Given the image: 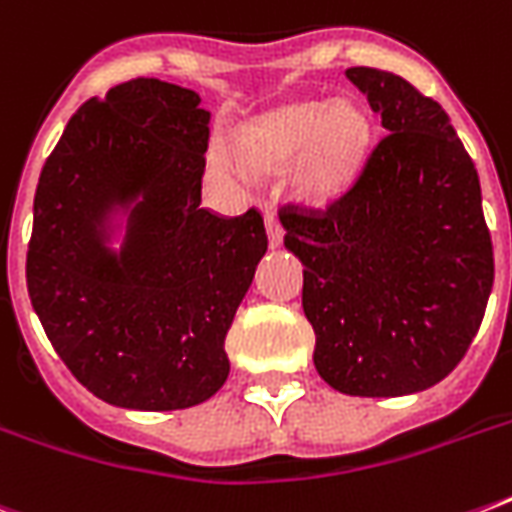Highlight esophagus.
<instances>
[{"label":"esophagus","instance_id":"1","mask_svg":"<svg viewBox=\"0 0 512 512\" xmlns=\"http://www.w3.org/2000/svg\"><path fill=\"white\" fill-rule=\"evenodd\" d=\"M265 231H268V244H271V247H279L281 239H284V228H281L279 217L273 215L271 209L265 212Z\"/></svg>","mask_w":512,"mask_h":512}]
</instances>
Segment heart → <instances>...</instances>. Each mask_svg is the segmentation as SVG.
<instances>
[{
  "instance_id": "b5f03b06",
  "label": "heart",
  "mask_w": 512,
  "mask_h": 512,
  "mask_svg": "<svg viewBox=\"0 0 512 512\" xmlns=\"http://www.w3.org/2000/svg\"><path fill=\"white\" fill-rule=\"evenodd\" d=\"M369 140V119L350 103H292L249 122L236 148L255 170H287L297 162V193L327 201L361 170Z\"/></svg>"
}]
</instances>
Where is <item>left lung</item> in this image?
I'll use <instances>...</instances> for the list:
<instances>
[{
  "instance_id": "left-lung-1",
  "label": "left lung",
  "mask_w": 512,
  "mask_h": 512,
  "mask_svg": "<svg viewBox=\"0 0 512 512\" xmlns=\"http://www.w3.org/2000/svg\"><path fill=\"white\" fill-rule=\"evenodd\" d=\"M388 135L327 209L281 207L303 260L321 380L390 398L436 385L468 353L494 284L481 183L449 116L401 76L345 71Z\"/></svg>"
}]
</instances>
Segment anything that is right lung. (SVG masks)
Instances as JSON below:
<instances>
[{"label":"right lung","mask_w":512,"mask_h":512,"mask_svg":"<svg viewBox=\"0 0 512 512\" xmlns=\"http://www.w3.org/2000/svg\"><path fill=\"white\" fill-rule=\"evenodd\" d=\"M193 90L132 79L90 98L34 196L28 297L52 348L106 404L172 412L223 388L225 335L268 249L255 207H201L209 111ZM128 212L119 253L107 217Z\"/></svg>","instance_id":"1"}]
</instances>
